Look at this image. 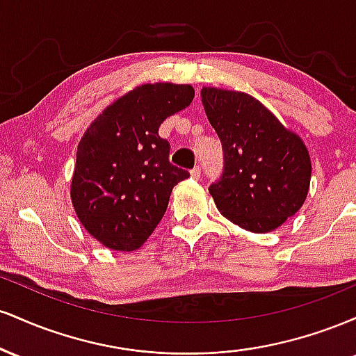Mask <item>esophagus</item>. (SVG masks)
<instances>
[{
	"instance_id": "obj_1",
	"label": "esophagus",
	"mask_w": 356,
	"mask_h": 356,
	"mask_svg": "<svg viewBox=\"0 0 356 356\" xmlns=\"http://www.w3.org/2000/svg\"><path fill=\"white\" fill-rule=\"evenodd\" d=\"M201 172H202L201 167H199V165L194 167V169L191 170V177L195 179V181H199V179H201Z\"/></svg>"
}]
</instances>
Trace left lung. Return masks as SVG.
I'll return each instance as SVG.
<instances>
[{
	"mask_svg": "<svg viewBox=\"0 0 356 356\" xmlns=\"http://www.w3.org/2000/svg\"><path fill=\"white\" fill-rule=\"evenodd\" d=\"M201 100L224 150V174L211 186L216 207L249 232L275 231L306 201L312 159L296 132L254 97L202 87Z\"/></svg>",
	"mask_w": 356,
	"mask_h": 356,
	"instance_id": "obj_1",
	"label": "left lung"
}]
</instances>
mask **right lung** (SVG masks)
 I'll use <instances>...</instances> for the list:
<instances>
[{
    "label": "right lung",
    "mask_w": 356,
    "mask_h": 356,
    "mask_svg": "<svg viewBox=\"0 0 356 356\" xmlns=\"http://www.w3.org/2000/svg\"><path fill=\"white\" fill-rule=\"evenodd\" d=\"M192 99L187 83L138 85L85 130L70 197L80 224L102 246L140 248L161 222L175 184L189 177L169 162V142L159 137V127Z\"/></svg>",
    "instance_id": "add662e5"
}]
</instances>
